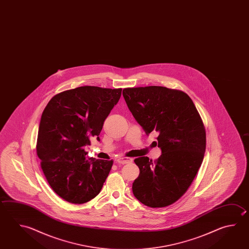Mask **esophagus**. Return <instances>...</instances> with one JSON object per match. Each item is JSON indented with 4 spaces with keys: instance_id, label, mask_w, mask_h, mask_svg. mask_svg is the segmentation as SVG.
<instances>
[{
    "instance_id": "34e87169",
    "label": "esophagus",
    "mask_w": 249,
    "mask_h": 249,
    "mask_svg": "<svg viewBox=\"0 0 249 249\" xmlns=\"http://www.w3.org/2000/svg\"><path fill=\"white\" fill-rule=\"evenodd\" d=\"M133 160L131 158H127V157H121L117 160V162L119 164H128V163H131Z\"/></svg>"
}]
</instances>
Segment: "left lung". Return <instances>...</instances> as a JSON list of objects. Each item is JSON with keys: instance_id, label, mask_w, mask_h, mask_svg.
Instances as JSON below:
<instances>
[{"instance_id": "left-lung-1", "label": "left lung", "mask_w": 249, "mask_h": 249, "mask_svg": "<svg viewBox=\"0 0 249 249\" xmlns=\"http://www.w3.org/2000/svg\"><path fill=\"white\" fill-rule=\"evenodd\" d=\"M127 107L147 135L157 132L162 154L152 161L135 160L140 169L132 190L146 206L173 204L187 192L200 168L206 149L202 118L188 94L163 86L125 88Z\"/></svg>"}]
</instances>
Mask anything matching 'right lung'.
Here are the masks:
<instances>
[{
    "label": "right lung",
    "instance_id": "1",
    "mask_svg": "<svg viewBox=\"0 0 249 249\" xmlns=\"http://www.w3.org/2000/svg\"><path fill=\"white\" fill-rule=\"evenodd\" d=\"M122 89L81 86L53 96L43 111L37 155L47 182L67 202L82 204L99 195L113 160L87 158L85 147L102 130Z\"/></svg>",
    "mask_w": 249,
    "mask_h": 249
}]
</instances>
